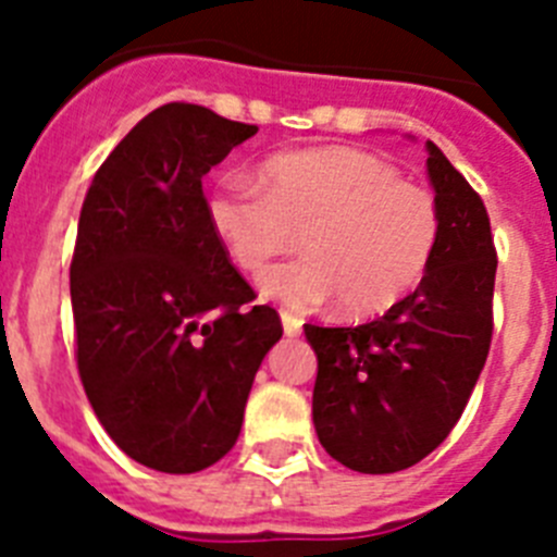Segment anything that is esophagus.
<instances>
[{
    "instance_id": "obj_1",
    "label": "esophagus",
    "mask_w": 557,
    "mask_h": 557,
    "mask_svg": "<svg viewBox=\"0 0 557 557\" xmlns=\"http://www.w3.org/2000/svg\"><path fill=\"white\" fill-rule=\"evenodd\" d=\"M282 326H284V334H287V337H298L304 329V321L298 318V314L282 312Z\"/></svg>"
}]
</instances>
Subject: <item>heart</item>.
Segmentation results:
<instances>
[{"label": "heart", "mask_w": 557, "mask_h": 557, "mask_svg": "<svg viewBox=\"0 0 557 557\" xmlns=\"http://www.w3.org/2000/svg\"><path fill=\"white\" fill-rule=\"evenodd\" d=\"M206 220L245 273H259L301 234L307 256L270 268L259 289L298 312L337 301L346 318L396 307L441 239L435 195L357 147L275 152L259 181L223 175L206 195Z\"/></svg>", "instance_id": "b5f03b06"}]
</instances>
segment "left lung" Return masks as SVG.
<instances>
[{
  "label": "left lung",
  "mask_w": 557,
  "mask_h": 557,
  "mask_svg": "<svg viewBox=\"0 0 557 557\" xmlns=\"http://www.w3.org/2000/svg\"><path fill=\"white\" fill-rule=\"evenodd\" d=\"M441 239L424 278L362 326H312V421L337 462L393 474L424 460L460 421L494 334L496 248L482 198L426 141Z\"/></svg>",
  "instance_id": "8db88e82"
}]
</instances>
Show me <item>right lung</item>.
Masks as SVG:
<instances>
[{
	"mask_svg": "<svg viewBox=\"0 0 557 557\" xmlns=\"http://www.w3.org/2000/svg\"><path fill=\"white\" fill-rule=\"evenodd\" d=\"M256 131L166 102L113 147L83 200L69 268L77 371L113 444L164 474L228 455L282 339L278 312L250 307L206 220L203 175Z\"/></svg>",
	"mask_w": 557,
	"mask_h": 557,
	"instance_id": "add662e5",
	"label": "right lung"
}]
</instances>
